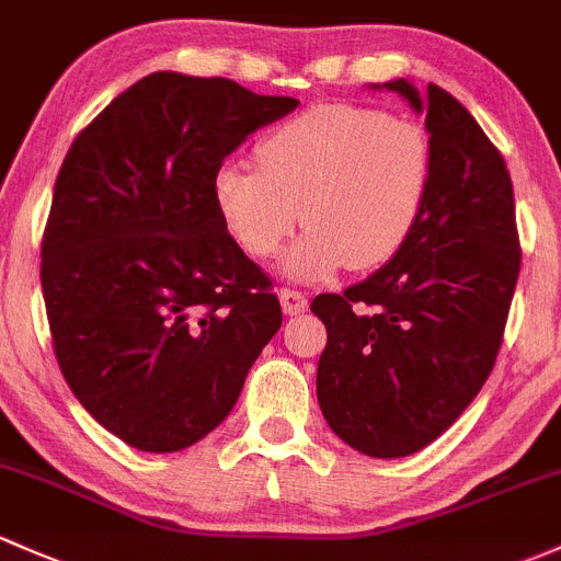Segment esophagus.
I'll list each match as a JSON object with an SVG mask.
<instances>
[{
	"label": "esophagus",
	"instance_id": "obj_1",
	"mask_svg": "<svg viewBox=\"0 0 561 561\" xmlns=\"http://www.w3.org/2000/svg\"><path fill=\"white\" fill-rule=\"evenodd\" d=\"M278 297L286 316H299V312L307 310V297L302 291H297V288H280Z\"/></svg>",
	"mask_w": 561,
	"mask_h": 561
}]
</instances>
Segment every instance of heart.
<instances>
[{"mask_svg":"<svg viewBox=\"0 0 561 561\" xmlns=\"http://www.w3.org/2000/svg\"><path fill=\"white\" fill-rule=\"evenodd\" d=\"M259 171L225 165L216 206L240 249L270 259L299 225L288 275L327 278L347 264L382 267L417 230L433 182L420 123L353 104H312L256 144Z\"/></svg>","mask_w":561,"mask_h":561,"instance_id":"b5f03b06","label":"heart"}]
</instances>
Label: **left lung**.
Returning a JSON list of instances; mask_svg holds the SVG:
<instances>
[{"mask_svg":"<svg viewBox=\"0 0 561 561\" xmlns=\"http://www.w3.org/2000/svg\"><path fill=\"white\" fill-rule=\"evenodd\" d=\"M433 141L425 214L385 267L310 310L327 327L318 403L336 436L369 457H407L476 399L503 345L522 267L514 184L471 112L438 85L385 82Z\"/></svg>","mask_w":561,"mask_h":561,"instance_id":"obj_1","label":"left lung"}]
</instances>
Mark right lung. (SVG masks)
Listing matches in <instances>:
<instances>
[{"mask_svg": "<svg viewBox=\"0 0 561 561\" xmlns=\"http://www.w3.org/2000/svg\"><path fill=\"white\" fill-rule=\"evenodd\" d=\"M294 106L225 77L154 71L66 152L39 267L53 351L77 401L130 447L208 436L280 329L273 280L216 206V173Z\"/></svg>", "mask_w": 561, "mask_h": 561, "instance_id": "obj_1", "label": "right lung"}]
</instances>
